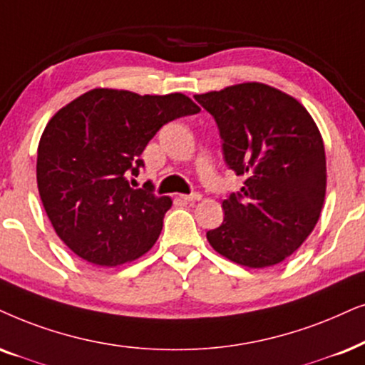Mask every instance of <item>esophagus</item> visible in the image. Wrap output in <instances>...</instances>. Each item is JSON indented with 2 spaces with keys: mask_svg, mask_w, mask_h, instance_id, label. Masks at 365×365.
I'll return each mask as SVG.
<instances>
[{
  "mask_svg": "<svg viewBox=\"0 0 365 365\" xmlns=\"http://www.w3.org/2000/svg\"><path fill=\"white\" fill-rule=\"evenodd\" d=\"M181 200H182L184 202L200 201V200H201V194H200V192H194V194H181Z\"/></svg>",
  "mask_w": 365,
  "mask_h": 365,
  "instance_id": "34e87169",
  "label": "esophagus"
}]
</instances>
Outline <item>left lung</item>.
I'll list each match as a JSON object with an SVG mask.
<instances>
[{
	"instance_id": "8db88e82",
	"label": "left lung",
	"mask_w": 365,
	"mask_h": 365,
	"mask_svg": "<svg viewBox=\"0 0 365 365\" xmlns=\"http://www.w3.org/2000/svg\"><path fill=\"white\" fill-rule=\"evenodd\" d=\"M215 117L226 164L243 187L223 201L225 220L206 233L215 252L267 268L300 248L319 221L327 187L320 130L297 98L246 82L194 96Z\"/></svg>"
}]
</instances>
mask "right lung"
Here are the masks:
<instances>
[{
  "label": "right lung",
  "instance_id": "1",
  "mask_svg": "<svg viewBox=\"0 0 365 365\" xmlns=\"http://www.w3.org/2000/svg\"><path fill=\"white\" fill-rule=\"evenodd\" d=\"M197 112L184 93L93 88L51 117L38 144V192L77 257L117 267L153 248L173 201L130 187L129 176L139 174L140 154L160 127Z\"/></svg>",
  "mask_w": 365,
  "mask_h": 365
}]
</instances>
